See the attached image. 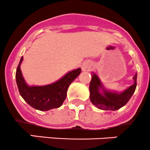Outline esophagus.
Masks as SVG:
<instances>
[{"label": "esophagus", "instance_id": "34e87169", "mask_svg": "<svg viewBox=\"0 0 150 150\" xmlns=\"http://www.w3.org/2000/svg\"><path fill=\"white\" fill-rule=\"evenodd\" d=\"M91 67V64L88 62H83L82 64V66H81V68H82L83 71H86L88 68H89Z\"/></svg>", "mask_w": 150, "mask_h": 150}]
</instances>
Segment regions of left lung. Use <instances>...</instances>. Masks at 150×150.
I'll return each mask as SVG.
<instances>
[{"label": "left lung", "instance_id": "obj_1", "mask_svg": "<svg viewBox=\"0 0 150 150\" xmlns=\"http://www.w3.org/2000/svg\"><path fill=\"white\" fill-rule=\"evenodd\" d=\"M92 78L89 86L90 100L99 110L115 111L127 104L137 88V73L134 75V84L124 91L118 92L110 90L104 86L96 74L92 72Z\"/></svg>", "mask_w": 150, "mask_h": 150}]
</instances>
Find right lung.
<instances>
[{
    "label": "right lung",
    "mask_w": 150,
    "mask_h": 150,
    "mask_svg": "<svg viewBox=\"0 0 150 150\" xmlns=\"http://www.w3.org/2000/svg\"><path fill=\"white\" fill-rule=\"evenodd\" d=\"M22 61L23 57L21 58L16 72V81L19 93L29 105L40 111H48L61 107L66 99L68 87L81 72V68H77L51 84L29 86L21 71Z\"/></svg>",
    "instance_id": "1"
}]
</instances>
